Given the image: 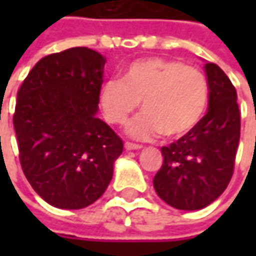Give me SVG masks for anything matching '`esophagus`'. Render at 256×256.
<instances>
[{
  "label": "esophagus",
  "mask_w": 256,
  "mask_h": 256,
  "mask_svg": "<svg viewBox=\"0 0 256 256\" xmlns=\"http://www.w3.org/2000/svg\"><path fill=\"white\" fill-rule=\"evenodd\" d=\"M142 146L141 145H136V144H131V142H125V150L126 151H138L141 150Z\"/></svg>",
  "instance_id": "obj_1"
}]
</instances>
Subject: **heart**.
Masks as SVG:
<instances>
[{"label":"heart","mask_w":256,"mask_h":256,"mask_svg":"<svg viewBox=\"0 0 256 256\" xmlns=\"http://www.w3.org/2000/svg\"><path fill=\"white\" fill-rule=\"evenodd\" d=\"M98 102L110 124L126 122L141 102L142 115L126 125V134L138 141H152L164 134L181 138L198 125L208 105V84L195 68L164 58L134 61L121 80L100 86Z\"/></svg>","instance_id":"1"}]
</instances>
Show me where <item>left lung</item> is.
Here are the masks:
<instances>
[{"mask_svg": "<svg viewBox=\"0 0 256 256\" xmlns=\"http://www.w3.org/2000/svg\"><path fill=\"white\" fill-rule=\"evenodd\" d=\"M208 112L191 132L162 146L154 178L158 196L181 211H198L220 198L231 181L241 134L236 90L216 64L206 62Z\"/></svg>", "mask_w": 256, "mask_h": 256, "instance_id": "1", "label": "left lung"}]
</instances>
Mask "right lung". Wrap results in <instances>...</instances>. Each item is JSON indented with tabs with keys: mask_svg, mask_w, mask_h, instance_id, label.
I'll list each match as a JSON object with an SVG mask.
<instances>
[{
	"mask_svg": "<svg viewBox=\"0 0 256 256\" xmlns=\"http://www.w3.org/2000/svg\"><path fill=\"white\" fill-rule=\"evenodd\" d=\"M105 62L85 46L46 55L16 95L20 162L34 191L55 208L94 204L122 154V140L96 116Z\"/></svg>",
	"mask_w": 256,
	"mask_h": 256,
	"instance_id": "obj_1",
	"label": "right lung"
}]
</instances>
